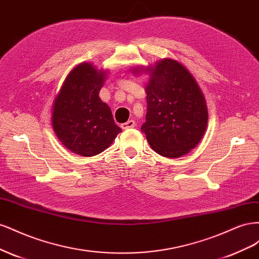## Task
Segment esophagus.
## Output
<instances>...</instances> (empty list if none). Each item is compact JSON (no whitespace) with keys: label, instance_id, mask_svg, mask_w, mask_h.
<instances>
[{"label":"esophagus","instance_id":"1","mask_svg":"<svg viewBox=\"0 0 259 259\" xmlns=\"http://www.w3.org/2000/svg\"><path fill=\"white\" fill-rule=\"evenodd\" d=\"M121 127L123 130H130V128H134L135 127V121L134 120H130L127 122H125L121 125Z\"/></svg>","mask_w":259,"mask_h":259}]
</instances>
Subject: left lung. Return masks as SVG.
Here are the masks:
<instances>
[{"label":"left lung","mask_w":259,"mask_h":259,"mask_svg":"<svg viewBox=\"0 0 259 259\" xmlns=\"http://www.w3.org/2000/svg\"><path fill=\"white\" fill-rule=\"evenodd\" d=\"M133 73L149 74L146 122L142 132L153 150L165 158H180L199 145L208 121L206 100L193 75L175 59L136 67Z\"/></svg>","instance_id":"obj_1"}]
</instances>
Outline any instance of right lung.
<instances>
[{
	"instance_id": "obj_1",
	"label": "right lung",
	"mask_w": 259,
	"mask_h": 259,
	"mask_svg": "<svg viewBox=\"0 0 259 259\" xmlns=\"http://www.w3.org/2000/svg\"><path fill=\"white\" fill-rule=\"evenodd\" d=\"M109 72L81 62L67 75L54 99L52 126L68 150L82 156L105 151L122 130L99 97Z\"/></svg>"
}]
</instances>
